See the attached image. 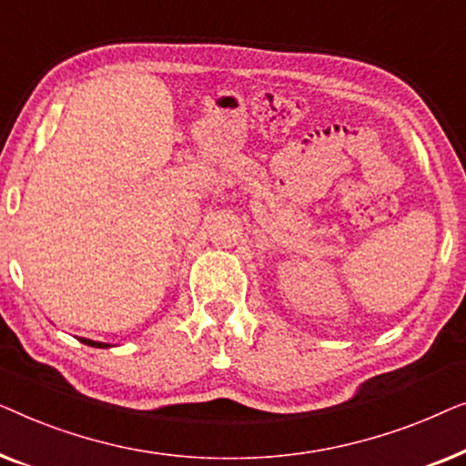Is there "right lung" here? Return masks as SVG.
I'll return each mask as SVG.
<instances>
[{
	"instance_id": "add662e5",
	"label": "right lung",
	"mask_w": 466,
	"mask_h": 466,
	"mask_svg": "<svg viewBox=\"0 0 466 466\" xmlns=\"http://www.w3.org/2000/svg\"><path fill=\"white\" fill-rule=\"evenodd\" d=\"M82 343H86V346L91 348H110V343H104V341H93V339H86V337H80Z\"/></svg>"
}]
</instances>
